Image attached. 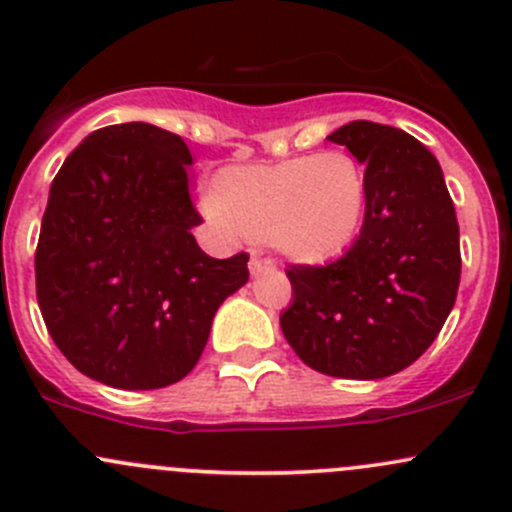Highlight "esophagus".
<instances>
[{
	"label": "esophagus",
	"instance_id": "34e87169",
	"mask_svg": "<svg viewBox=\"0 0 512 512\" xmlns=\"http://www.w3.org/2000/svg\"><path fill=\"white\" fill-rule=\"evenodd\" d=\"M271 268H276V261H271V258H266L261 254L251 256V261H249L251 276H258V273H263V271H271Z\"/></svg>",
	"mask_w": 512,
	"mask_h": 512
}]
</instances>
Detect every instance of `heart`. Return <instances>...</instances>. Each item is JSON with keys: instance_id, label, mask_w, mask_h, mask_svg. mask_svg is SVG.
Here are the masks:
<instances>
[{"instance_id": "obj_1", "label": "heart", "mask_w": 512, "mask_h": 512, "mask_svg": "<svg viewBox=\"0 0 512 512\" xmlns=\"http://www.w3.org/2000/svg\"><path fill=\"white\" fill-rule=\"evenodd\" d=\"M209 209L278 254L320 263L345 254L367 214L365 170L340 150L273 165L224 167L209 187Z\"/></svg>"}]
</instances>
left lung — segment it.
Masks as SVG:
<instances>
[{
  "label": "left lung",
  "mask_w": 512,
  "mask_h": 512,
  "mask_svg": "<svg viewBox=\"0 0 512 512\" xmlns=\"http://www.w3.org/2000/svg\"><path fill=\"white\" fill-rule=\"evenodd\" d=\"M328 140L365 165L367 214L345 256L288 268L281 330L315 372L382 379L424 355L456 303V212L439 160L404 130L355 120Z\"/></svg>",
  "instance_id": "1"
}]
</instances>
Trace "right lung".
<instances>
[{
	"instance_id": "right-lung-1",
	"label": "right lung",
	"mask_w": 512,
	"mask_h": 512,
	"mask_svg": "<svg viewBox=\"0 0 512 512\" xmlns=\"http://www.w3.org/2000/svg\"><path fill=\"white\" fill-rule=\"evenodd\" d=\"M192 155L150 123L83 138L49 189L36 298L66 360L115 389H160L194 370L249 256L212 258L187 187Z\"/></svg>"
}]
</instances>
